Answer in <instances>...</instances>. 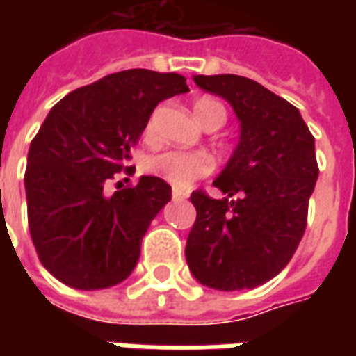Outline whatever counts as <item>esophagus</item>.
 I'll return each instance as SVG.
<instances>
[{
  "mask_svg": "<svg viewBox=\"0 0 356 356\" xmlns=\"http://www.w3.org/2000/svg\"><path fill=\"white\" fill-rule=\"evenodd\" d=\"M172 197H173V200H175V201H184V200H186V197H188V194H186V192H184V190L173 188Z\"/></svg>",
  "mask_w": 356,
  "mask_h": 356,
  "instance_id": "obj_1",
  "label": "esophagus"
}]
</instances>
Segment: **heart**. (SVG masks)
I'll list each match as a JSON object with an SVG mask.
<instances>
[{"mask_svg": "<svg viewBox=\"0 0 356 356\" xmlns=\"http://www.w3.org/2000/svg\"><path fill=\"white\" fill-rule=\"evenodd\" d=\"M195 116L205 127H222L227 113L222 103L212 97H200L194 105ZM144 134L147 138H155L156 114H153L145 123ZM145 170L156 177L164 179L177 188H186L195 179L209 175L214 170V159L205 151H183V149H161L151 153L144 162Z\"/></svg>", "mask_w": 356, "mask_h": 356, "instance_id": "heart-1", "label": "heart"}]
</instances>
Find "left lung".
Returning a JSON list of instances; mask_svg holds the SVG:
<instances>
[{"mask_svg":"<svg viewBox=\"0 0 356 356\" xmlns=\"http://www.w3.org/2000/svg\"><path fill=\"white\" fill-rule=\"evenodd\" d=\"M203 90L233 105L242 131L214 181L225 194L190 195L194 227L186 240L190 271L205 286L233 292L270 281L296 253L318 179L314 136L292 103L240 75H195Z\"/></svg>","mask_w":356,"mask_h":356,"instance_id":"obj_1","label":"left lung"}]
</instances>
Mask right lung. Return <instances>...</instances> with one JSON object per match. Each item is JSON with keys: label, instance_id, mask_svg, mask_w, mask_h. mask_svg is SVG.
Masks as SVG:
<instances>
[{"label": "right lung", "instance_id": "add662e5", "mask_svg": "<svg viewBox=\"0 0 356 356\" xmlns=\"http://www.w3.org/2000/svg\"><path fill=\"white\" fill-rule=\"evenodd\" d=\"M188 92L179 74L123 70L64 96L31 142L25 195L31 240L42 266L79 290L127 279L151 220L172 200V186L142 175L113 195L105 183L125 166L151 113Z\"/></svg>", "mask_w": 356, "mask_h": 356}]
</instances>
